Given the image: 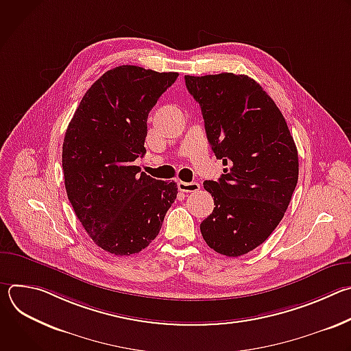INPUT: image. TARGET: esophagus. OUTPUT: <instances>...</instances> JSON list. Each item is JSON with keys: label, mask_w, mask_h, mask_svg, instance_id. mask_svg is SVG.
Returning a JSON list of instances; mask_svg holds the SVG:
<instances>
[{"label": "esophagus", "mask_w": 351, "mask_h": 351, "mask_svg": "<svg viewBox=\"0 0 351 351\" xmlns=\"http://www.w3.org/2000/svg\"><path fill=\"white\" fill-rule=\"evenodd\" d=\"M178 189L180 190V191H183V193H195V191H198V189H199V184L197 183V182H179L178 183Z\"/></svg>", "instance_id": "obj_1"}]
</instances>
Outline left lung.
I'll use <instances>...</instances> for the list:
<instances>
[{
    "instance_id": "left-lung-1",
    "label": "left lung",
    "mask_w": 351,
    "mask_h": 351,
    "mask_svg": "<svg viewBox=\"0 0 351 351\" xmlns=\"http://www.w3.org/2000/svg\"><path fill=\"white\" fill-rule=\"evenodd\" d=\"M202 108L207 138L226 167L204 189L214 211L199 230L226 257L263 244L282 221L298 179V156L287 123L267 91L245 75L184 76Z\"/></svg>"
}]
</instances>
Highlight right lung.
<instances>
[{"mask_svg": "<svg viewBox=\"0 0 351 351\" xmlns=\"http://www.w3.org/2000/svg\"><path fill=\"white\" fill-rule=\"evenodd\" d=\"M179 73L122 65L83 95L62 144L65 189L93 241L115 256L141 252L160 233L178 184L140 172L147 118Z\"/></svg>", "mask_w": 351, "mask_h": 351, "instance_id": "obj_1", "label": "right lung"}]
</instances>
